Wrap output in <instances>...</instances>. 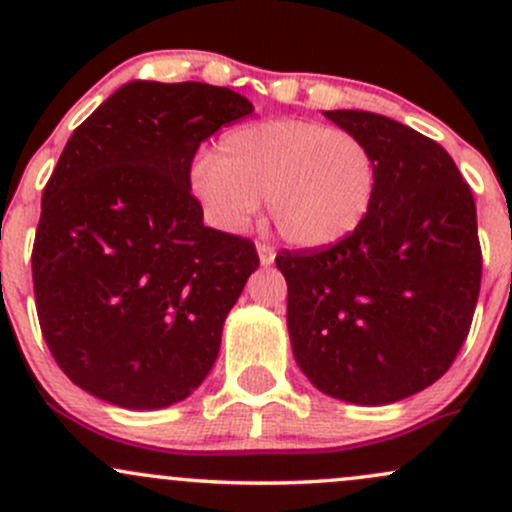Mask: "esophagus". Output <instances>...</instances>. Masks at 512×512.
<instances>
[{"label": "esophagus", "mask_w": 512, "mask_h": 512, "mask_svg": "<svg viewBox=\"0 0 512 512\" xmlns=\"http://www.w3.org/2000/svg\"><path fill=\"white\" fill-rule=\"evenodd\" d=\"M257 255H260V264L262 267H269V264L274 262L276 252L269 243H257Z\"/></svg>", "instance_id": "34e87169"}]
</instances>
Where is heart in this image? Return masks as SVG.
Returning a JSON list of instances; mask_svg holds the SVG:
<instances>
[{
	"mask_svg": "<svg viewBox=\"0 0 512 512\" xmlns=\"http://www.w3.org/2000/svg\"><path fill=\"white\" fill-rule=\"evenodd\" d=\"M190 192L226 233L248 228L267 202L276 231L296 248H330L366 219L373 154L356 134L308 120H262L226 132L190 170Z\"/></svg>",
	"mask_w": 512,
	"mask_h": 512,
	"instance_id": "b5f03b06",
	"label": "heart"
}]
</instances>
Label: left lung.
I'll use <instances>...</instances> for the list:
<instances>
[{"label":"left lung","instance_id":"left-lung-1","mask_svg":"<svg viewBox=\"0 0 512 512\" xmlns=\"http://www.w3.org/2000/svg\"><path fill=\"white\" fill-rule=\"evenodd\" d=\"M375 161L366 219L337 245L279 252L286 325L317 390L380 407L426 390L467 339L481 284L477 207L448 151L366 110H325Z\"/></svg>","mask_w":512,"mask_h":512}]
</instances>
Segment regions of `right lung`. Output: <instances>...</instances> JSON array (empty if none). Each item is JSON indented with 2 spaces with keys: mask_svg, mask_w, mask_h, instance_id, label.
<instances>
[{
  "mask_svg": "<svg viewBox=\"0 0 512 512\" xmlns=\"http://www.w3.org/2000/svg\"><path fill=\"white\" fill-rule=\"evenodd\" d=\"M252 110L231 88L137 79L69 137L40 204L33 289L50 354L88 395L151 411L209 375L260 257L204 226L190 168Z\"/></svg>",
  "mask_w": 512,
  "mask_h": 512,
  "instance_id": "add662e5",
  "label": "right lung"
}]
</instances>
